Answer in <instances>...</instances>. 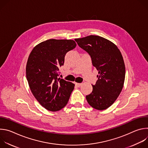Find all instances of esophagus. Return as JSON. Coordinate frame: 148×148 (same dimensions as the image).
Returning <instances> with one entry per match:
<instances>
[{"instance_id":"esophagus-1","label":"esophagus","mask_w":148,"mask_h":148,"mask_svg":"<svg viewBox=\"0 0 148 148\" xmlns=\"http://www.w3.org/2000/svg\"><path fill=\"white\" fill-rule=\"evenodd\" d=\"M75 84L76 86H77L78 87H79L82 85V83H77V82H76Z\"/></svg>"}]
</instances>
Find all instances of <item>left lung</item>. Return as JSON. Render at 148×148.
Here are the masks:
<instances>
[{
	"mask_svg": "<svg viewBox=\"0 0 148 148\" xmlns=\"http://www.w3.org/2000/svg\"><path fill=\"white\" fill-rule=\"evenodd\" d=\"M78 45L91 56L98 71V80L92 92L86 96L88 103L97 110L109 108L119 95L125 77V63L121 51L111 41L91 35L75 38Z\"/></svg>",
	"mask_w": 148,
	"mask_h": 148,
	"instance_id": "obj_1",
	"label": "left lung"
}]
</instances>
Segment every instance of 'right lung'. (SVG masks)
Instances as JSON below:
<instances>
[{"label": "right lung", "mask_w": 148, "mask_h": 148, "mask_svg": "<svg viewBox=\"0 0 148 148\" xmlns=\"http://www.w3.org/2000/svg\"><path fill=\"white\" fill-rule=\"evenodd\" d=\"M73 40L49 39L36 45L26 64L30 90L42 107L58 111L67 104L74 84L58 78L66 53L76 47Z\"/></svg>", "instance_id": "obj_1"}]
</instances>
